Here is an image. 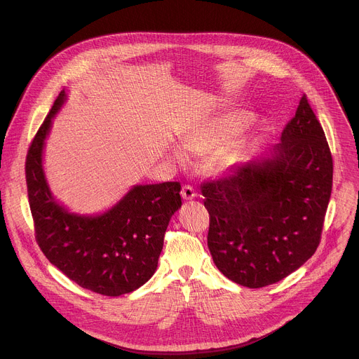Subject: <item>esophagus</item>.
<instances>
[{
  "label": "esophagus",
  "instance_id": "esophagus-1",
  "mask_svg": "<svg viewBox=\"0 0 359 359\" xmlns=\"http://www.w3.org/2000/svg\"><path fill=\"white\" fill-rule=\"evenodd\" d=\"M182 197H183L184 200H191V198H194V197H196V190L193 189V186L184 184V186L182 187Z\"/></svg>",
  "mask_w": 359,
  "mask_h": 359
}]
</instances>
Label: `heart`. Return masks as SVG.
<instances>
[{
	"mask_svg": "<svg viewBox=\"0 0 359 359\" xmlns=\"http://www.w3.org/2000/svg\"><path fill=\"white\" fill-rule=\"evenodd\" d=\"M247 122L248 118L240 114L219 118L186 132L182 137V144L187 151L201 155V153H206L229 140L234 133L245 126ZM179 156H182L180 153Z\"/></svg>",
	"mask_w": 359,
	"mask_h": 359,
	"instance_id": "1",
	"label": "heart"
}]
</instances>
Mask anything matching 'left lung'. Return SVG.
Segmentation results:
<instances>
[{"mask_svg":"<svg viewBox=\"0 0 359 359\" xmlns=\"http://www.w3.org/2000/svg\"><path fill=\"white\" fill-rule=\"evenodd\" d=\"M273 153L271 159L240 163L200 186L213 262L229 280L248 288L285 278L321 241L334 165L305 93Z\"/></svg>","mask_w":359,"mask_h":359,"instance_id":"8db88e82","label":"left lung"}]
</instances>
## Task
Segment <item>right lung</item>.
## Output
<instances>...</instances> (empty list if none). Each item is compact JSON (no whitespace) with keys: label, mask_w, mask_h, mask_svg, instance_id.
I'll use <instances>...</instances> for the list:
<instances>
[{"label":"right lung","mask_w":359,"mask_h":359,"mask_svg":"<svg viewBox=\"0 0 359 359\" xmlns=\"http://www.w3.org/2000/svg\"><path fill=\"white\" fill-rule=\"evenodd\" d=\"M64 100L62 90L27 153L35 240L50 264L79 287L107 297L132 292L156 271L168 224L182 206V186L179 182L135 186L105 215L68 213L50 194L42 170L43 140Z\"/></svg>","instance_id":"right-lung-1"}]
</instances>
